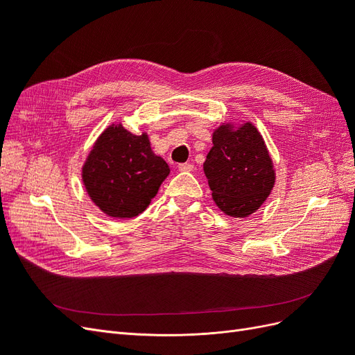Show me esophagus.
Returning a JSON list of instances; mask_svg holds the SVG:
<instances>
[{
    "label": "esophagus",
    "instance_id": "obj_1",
    "mask_svg": "<svg viewBox=\"0 0 355 355\" xmlns=\"http://www.w3.org/2000/svg\"><path fill=\"white\" fill-rule=\"evenodd\" d=\"M178 168H179L180 171H192V170H194V164H191V163H182V164L178 166Z\"/></svg>",
    "mask_w": 355,
    "mask_h": 355
}]
</instances>
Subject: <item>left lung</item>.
<instances>
[{"instance_id": "obj_1", "label": "left lung", "mask_w": 355, "mask_h": 355, "mask_svg": "<svg viewBox=\"0 0 355 355\" xmlns=\"http://www.w3.org/2000/svg\"><path fill=\"white\" fill-rule=\"evenodd\" d=\"M204 161L213 201L228 216L247 218L270 197L275 170L266 144L250 121L222 123L213 130Z\"/></svg>"}]
</instances>
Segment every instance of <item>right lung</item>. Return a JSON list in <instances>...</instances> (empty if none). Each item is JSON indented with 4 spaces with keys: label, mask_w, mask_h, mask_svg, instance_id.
Instances as JSON below:
<instances>
[{
    "label": "right lung",
    "mask_w": 355,
    "mask_h": 355,
    "mask_svg": "<svg viewBox=\"0 0 355 355\" xmlns=\"http://www.w3.org/2000/svg\"><path fill=\"white\" fill-rule=\"evenodd\" d=\"M168 173V164L154 154L148 135L128 132L121 123L105 128L81 167L90 200L118 219L145 211Z\"/></svg>",
    "instance_id": "add662e5"
}]
</instances>
